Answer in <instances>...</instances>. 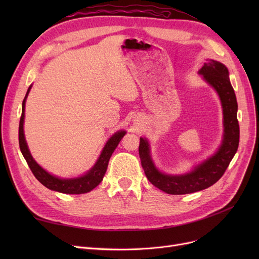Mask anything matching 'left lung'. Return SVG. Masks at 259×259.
Masks as SVG:
<instances>
[{"label":"left lung","instance_id":"left-lung-1","mask_svg":"<svg viewBox=\"0 0 259 259\" xmlns=\"http://www.w3.org/2000/svg\"><path fill=\"white\" fill-rule=\"evenodd\" d=\"M199 74L216 91L221 99L224 135L222 145L217 151L187 173L178 175L165 174L155 166L148 140L140 137L139 158L145 174L153 186L168 194L193 193L214 185L224 175L239 147L238 103L230 83L228 69L222 62L208 59L199 70Z\"/></svg>","mask_w":259,"mask_h":259}]
</instances>
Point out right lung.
Listing matches in <instances>:
<instances>
[{
  "label": "right lung",
  "mask_w": 259,
  "mask_h": 259,
  "mask_svg": "<svg viewBox=\"0 0 259 259\" xmlns=\"http://www.w3.org/2000/svg\"><path fill=\"white\" fill-rule=\"evenodd\" d=\"M31 88H32V85L29 86L25 99L22 101L21 117L19 122L20 151L23 155V158L26 159L30 169L32 170L33 175L35 176V178L38 180V182L53 191L67 193V194H82V193H88L92 191L94 188H96L101 183V180H103L108 167L109 160H110L113 151L115 150V148L121 142V139L124 137L125 134H126V132L125 131L116 132L108 139V142L103 148V150H101V153L99 155V158L97 159L96 163L94 164V166L90 170L86 171L85 174L74 178H60L58 176H55L49 173L48 170H45L42 166L38 165L36 161L33 159V156L31 155L27 142H26L25 133H23L26 100Z\"/></svg>",
  "instance_id": "1"
}]
</instances>
